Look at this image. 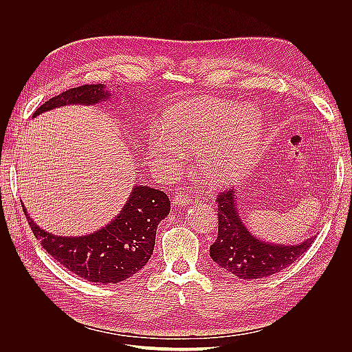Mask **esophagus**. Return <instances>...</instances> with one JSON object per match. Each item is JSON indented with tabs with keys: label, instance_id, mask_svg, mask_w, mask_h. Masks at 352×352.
Listing matches in <instances>:
<instances>
[{
	"label": "esophagus",
	"instance_id": "1",
	"mask_svg": "<svg viewBox=\"0 0 352 352\" xmlns=\"http://www.w3.org/2000/svg\"><path fill=\"white\" fill-rule=\"evenodd\" d=\"M190 202H192V199H190V197L188 194H177L173 197V204L176 207H188Z\"/></svg>",
	"mask_w": 352,
	"mask_h": 352
}]
</instances>
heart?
Listing matches in <instances>:
<instances>
[{
    "label": "heart",
    "instance_id": "b5f03b06",
    "mask_svg": "<svg viewBox=\"0 0 352 352\" xmlns=\"http://www.w3.org/2000/svg\"><path fill=\"white\" fill-rule=\"evenodd\" d=\"M263 131V114L252 104L206 100L177 105L151 140L150 158L163 173L175 175L182 151H194L202 177L214 185H230L248 172Z\"/></svg>",
    "mask_w": 352,
    "mask_h": 352
}]
</instances>
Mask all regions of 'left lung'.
<instances>
[{"instance_id": "1", "label": "left lung", "mask_w": 352, "mask_h": 352, "mask_svg": "<svg viewBox=\"0 0 352 352\" xmlns=\"http://www.w3.org/2000/svg\"><path fill=\"white\" fill-rule=\"evenodd\" d=\"M217 202L219 235L210 247V257L239 279L254 280L285 270L301 257L314 241V236L295 245L263 241L245 226L235 190L221 192Z\"/></svg>"}]
</instances>
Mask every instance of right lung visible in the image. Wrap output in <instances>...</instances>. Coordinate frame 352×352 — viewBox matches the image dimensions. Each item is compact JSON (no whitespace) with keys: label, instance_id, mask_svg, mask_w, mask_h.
Wrapping results in <instances>:
<instances>
[{"label":"right lung","instance_id":"obj_1","mask_svg":"<svg viewBox=\"0 0 352 352\" xmlns=\"http://www.w3.org/2000/svg\"><path fill=\"white\" fill-rule=\"evenodd\" d=\"M114 97L105 85H83L42 104L32 119L65 105H97ZM22 206L42 248L79 278L101 285L119 283L145 267L154 251L157 228L170 211L163 190L135 185L119 214L104 228L80 236H60L39 228Z\"/></svg>","mask_w":352,"mask_h":352}]
</instances>
